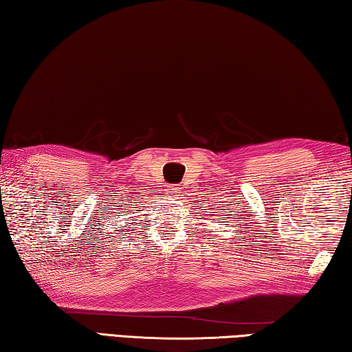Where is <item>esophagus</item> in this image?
<instances>
[{
    "label": "esophagus",
    "instance_id": "esophagus-1",
    "mask_svg": "<svg viewBox=\"0 0 352 352\" xmlns=\"http://www.w3.org/2000/svg\"><path fill=\"white\" fill-rule=\"evenodd\" d=\"M165 192H166V197H168L170 199H179L181 198V188L177 187V186H168L165 188Z\"/></svg>",
    "mask_w": 352,
    "mask_h": 352
}]
</instances>
